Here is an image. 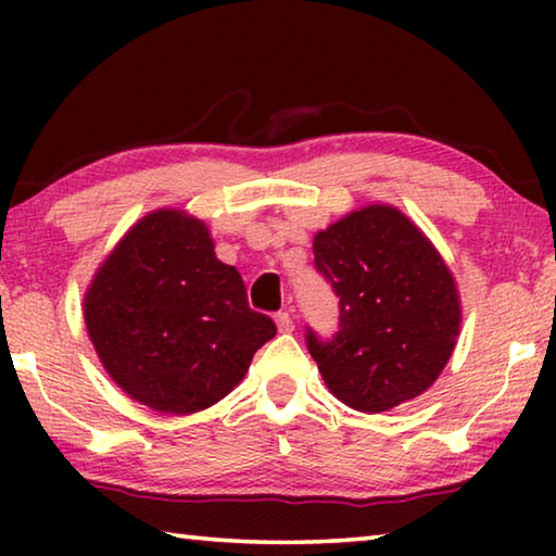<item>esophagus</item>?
Segmentation results:
<instances>
[{"mask_svg": "<svg viewBox=\"0 0 556 556\" xmlns=\"http://www.w3.org/2000/svg\"><path fill=\"white\" fill-rule=\"evenodd\" d=\"M275 321H277L279 333H291V331H294V318H291L289 312H279L275 316Z\"/></svg>", "mask_w": 556, "mask_h": 556, "instance_id": "obj_1", "label": "esophagus"}]
</instances>
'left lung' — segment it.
I'll return each instance as SVG.
<instances>
[{"instance_id": "obj_1", "label": "left lung", "mask_w": 556, "mask_h": 556, "mask_svg": "<svg viewBox=\"0 0 556 556\" xmlns=\"http://www.w3.org/2000/svg\"><path fill=\"white\" fill-rule=\"evenodd\" d=\"M316 269L341 296V331L306 345L333 397L380 414L425 394L460 333L456 279L425 232L388 203L314 235Z\"/></svg>"}]
</instances>
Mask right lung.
I'll return each mask as SVG.
<instances>
[{
  "label": "right lung",
  "mask_w": 556,
  "mask_h": 556,
  "mask_svg": "<svg viewBox=\"0 0 556 556\" xmlns=\"http://www.w3.org/2000/svg\"><path fill=\"white\" fill-rule=\"evenodd\" d=\"M83 316L117 388L162 414L213 407L277 333L248 306L240 271L215 257L208 225L178 208L147 213L122 235L92 275Z\"/></svg>",
  "instance_id": "add662e5"
}]
</instances>
